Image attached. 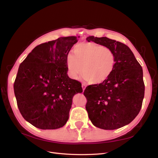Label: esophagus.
<instances>
[{"mask_svg":"<svg viewBox=\"0 0 158 158\" xmlns=\"http://www.w3.org/2000/svg\"><path fill=\"white\" fill-rule=\"evenodd\" d=\"M81 88H82V89H83V91H84V89H85V88H86V86H85V84H82L81 85Z\"/></svg>","mask_w":158,"mask_h":158,"instance_id":"obj_1","label":"esophagus"}]
</instances>
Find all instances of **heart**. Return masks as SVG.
Masks as SVG:
<instances>
[{"instance_id": "heart-1", "label": "heart", "mask_w": 158, "mask_h": 158, "mask_svg": "<svg viewBox=\"0 0 158 158\" xmlns=\"http://www.w3.org/2000/svg\"><path fill=\"white\" fill-rule=\"evenodd\" d=\"M116 56L110 48L94 42L76 45L73 53L66 58L69 76L78 79L82 71L84 80L92 84H99L109 78L114 69Z\"/></svg>"}]
</instances>
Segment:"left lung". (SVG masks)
Here are the masks:
<instances>
[{
	"label": "left lung",
	"instance_id": "8db88e82",
	"mask_svg": "<svg viewBox=\"0 0 158 158\" xmlns=\"http://www.w3.org/2000/svg\"><path fill=\"white\" fill-rule=\"evenodd\" d=\"M86 40L110 48L116 56L112 73L104 82L86 87V110L91 123L106 130L120 128L138 115L144 96L142 67L126 44L107 37Z\"/></svg>",
	"mask_w": 158,
	"mask_h": 158
}]
</instances>
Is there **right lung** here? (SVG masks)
<instances>
[{
	"mask_svg": "<svg viewBox=\"0 0 158 158\" xmlns=\"http://www.w3.org/2000/svg\"><path fill=\"white\" fill-rule=\"evenodd\" d=\"M78 42L61 37L36 46L19 65L14 84L20 113L41 129H56L67 123L73 96L82 92L79 81L67 75V56Z\"/></svg>",
	"mask_w": 158,
	"mask_h": 158,
	"instance_id": "1",
	"label": "right lung"
}]
</instances>
